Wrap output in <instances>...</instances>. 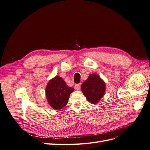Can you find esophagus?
Returning <instances> with one entry per match:
<instances>
[{"label": "esophagus", "mask_w": 150, "mask_h": 150, "mask_svg": "<svg viewBox=\"0 0 150 150\" xmlns=\"http://www.w3.org/2000/svg\"><path fill=\"white\" fill-rule=\"evenodd\" d=\"M74 88H75V89H77V90L80 89V88H81V83L76 84V85L74 86Z\"/></svg>", "instance_id": "1"}]
</instances>
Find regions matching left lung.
Returning a JSON list of instances; mask_svg holds the SVG:
<instances>
[{
	"label": "left lung",
	"instance_id": "obj_1",
	"mask_svg": "<svg viewBox=\"0 0 150 150\" xmlns=\"http://www.w3.org/2000/svg\"><path fill=\"white\" fill-rule=\"evenodd\" d=\"M105 83L100 77L96 74H93L81 85V91L89 102L96 104L105 93Z\"/></svg>",
	"mask_w": 150,
	"mask_h": 150
}]
</instances>
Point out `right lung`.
Wrapping results in <instances>:
<instances>
[{
	"label": "right lung",
	"instance_id": "obj_1",
	"mask_svg": "<svg viewBox=\"0 0 150 150\" xmlns=\"http://www.w3.org/2000/svg\"><path fill=\"white\" fill-rule=\"evenodd\" d=\"M74 89L67 86L65 81L59 76H56L49 81L46 89L49 104L54 110H60L64 107L69 100Z\"/></svg>",
	"mask_w": 150,
	"mask_h": 150
}]
</instances>
